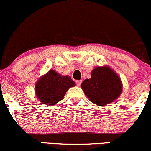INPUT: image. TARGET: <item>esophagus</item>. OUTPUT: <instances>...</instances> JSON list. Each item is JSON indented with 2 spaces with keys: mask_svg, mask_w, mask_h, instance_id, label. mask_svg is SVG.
<instances>
[{
  "mask_svg": "<svg viewBox=\"0 0 151 151\" xmlns=\"http://www.w3.org/2000/svg\"><path fill=\"white\" fill-rule=\"evenodd\" d=\"M76 85L79 86H81V84L82 81H81V80H80V81H76Z\"/></svg>",
  "mask_w": 151,
  "mask_h": 151,
  "instance_id": "esophagus-1",
  "label": "esophagus"
}]
</instances>
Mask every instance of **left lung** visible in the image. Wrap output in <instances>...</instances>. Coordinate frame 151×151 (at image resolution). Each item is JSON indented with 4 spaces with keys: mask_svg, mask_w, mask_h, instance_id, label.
Masks as SVG:
<instances>
[{
    "mask_svg": "<svg viewBox=\"0 0 151 151\" xmlns=\"http://www.w3.org/2000/svg\"><path fill=\"white\" fill-rule=\"evenodd\" d=\"M81 87L91 102L102 106L117 99L122 91L119 76L108 67L93 70L91 78L84 80Z\"/></svg>",
    "mask_w": 151,
    "mask_h": 151,
    "instance_id": "8db88e82",
    "label": "left lung"
}]
</instances>
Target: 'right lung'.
Listing matches in <instances>:
<instances>
[{"mask_svg":"<svg viewBox=\"0 0 151 151\" xmlns=\"http://www.w3.org/2000/svg\"><path fill=\"white\" fill-rule=\"evenodd\" d=\"M75 85L70 76H63L50 70L37 82L35 91L42 103L51 106L61 101L69 88Z\"/></svg>","mask_w":151,"mask_h":151,"instance_id":"right-lung-1","label":"right lung"}]
</instances>
